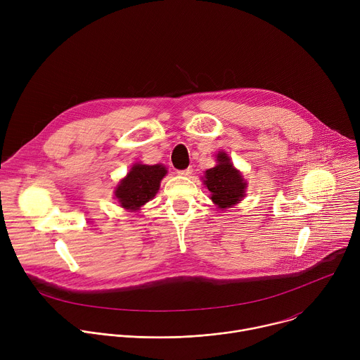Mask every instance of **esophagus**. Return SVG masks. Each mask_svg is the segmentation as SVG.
<instances>
[{
	"mask_svg": "<svg viewBox=\"0 0 360 360\" xmlns=\"http://www.w3.org/2000/svg\"><path fill=\"white\" fill-rule=\"evenodd\" d=\"M179 175L182 176H189L192 174V168H186V169H182V171H178Z\"/></svg>",
	"mask_w": 360,
	"mask_h": 360,
	"instance_id": "34e87169",
	"label": "esophagus"
}]
</instances>
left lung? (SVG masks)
Instances as JSON below:
<instances>
[{"label":"left lung","mask_w":360,"mask_h":360,"mask_svg":"<svg viewBox=\"0 0 360 360\" xmlns=\"http://www.w3.org/2000/svg\"><path fill=\"white\" fill-rule=\"evenodd\" d=\"M217 167L205 172L203 185L211 192V199L218 208L225 210L233 207L245 196L246 181L242 174L235 169L225 152H218Z\"/></svg>","instance_id":"left-lung-1"}]
</instances>
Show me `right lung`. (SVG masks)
<instances>
[{"label": "right lung", "mask_w": 360, "mask_h": 360, "mask_svg": "<svg viewBox=\"0 0 360 360\" xmlns=\"http://www.w3.org/2000/svg\"><path fill=\"white\" fill-rule=\"evenodd\" d=\"M165 175L167 168L164 165L135 164L117 186L115 198L122 208L138 211L157 195Z\"/></svg>", "instance_id": "obj_1"}]
</instances>
